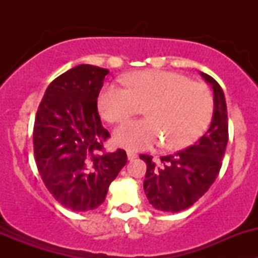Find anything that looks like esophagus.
Here are the masks:
<instances>
[{"mask_svg": "<svg viewBox=\"0 0 258 258\" xmlns=\"http://www.w3.org/2000/svg\"><path fill=\"white\" fill-rule=\"evenodd\" d=\"M127 158H128V161H135L137 158V153L128 151V152H127Z\"/></svg>", "mask_w": 258, "mask_h": 258, "instance_id": "34e87169", "label": "esophagus"}]
</instances>
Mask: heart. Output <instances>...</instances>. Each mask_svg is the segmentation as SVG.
<instances>
[{
    "mask_svg": "<svg viewBox=\"0 0 258 258\" xmlns=\"http://www.w3.org/2000/svg\"><path fill=\"white\" fill-rule=\"evenodd\" d=\"M128 87L106 85L98 111L106 121L121 123L146 108L147 119L130 121L114 131V142L127 150L160 144L168 150L192 145L209 127L213 97L202 83L170 71H142L127 80Z\"/></svg>",
    "mask_w": 258,
    "mask_h": 258,
    "instance_id": "b5f03b06",
    "label": "heart"
}]
</instances>
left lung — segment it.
Listing matches in <instances>:
<instances>
[{
	"label": "left lung",
	"mask_w": 258,
	"mask_h": 258,
	"mask_svg": "<svg viewBox=\"0 0 258 258\" xmlns=\"http://www.w3.org/2000/svg\"><path fill=\"white\" fill-rule=\"evenodd\" d=\"M213 90V116L210 128L196 145L155 163L152 156L141 155L147 165L144 189L156 210L175 213L191 207L204 196L221 170L228 142V118L225 95L209 75L200 72Z\"/></svg>",
	"instance_id": "obj_1"
}]
</instances>
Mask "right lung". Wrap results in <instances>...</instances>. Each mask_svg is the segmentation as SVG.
Listing matches in <instances>:
<instances>
[{"label":"right lung","instance_id":"right-lung-1","mask_svg":"<svg viewBox=\"0 0 258 258\" xmlns=\"http://www.w3.org/2000/svg\"><path fill=\"white\" fill-rule=\"evenodd\" d=\"M108 70L79 64L52 81L33 127L38 172L62 206L86 212L103 204L111 182L126 165L123 150L102 153L110 137L97 98Z\"/></svg>","mask_w":258,"mask_h":258}]
</instances>
